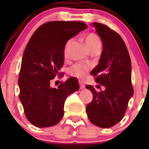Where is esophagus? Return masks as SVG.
<instances>
[{
	"label": "esophagus",
	"mask_w": 149,
	"mask_h": 149,
	"mask_svg": "<svg viewBox=\"0 0 149 149\" xmlns=\"http://www.w3.org/2000/svg\"><path fill=\"white\" fill-rule=\"evenodd\" d=\"M79 84H80V88L81 89H84L85 88V85L83 84V82L81 81H79Z\"/></svg>",
	"instance_id": "34e87169"
}]
</instances>
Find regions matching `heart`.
Listing matches in <instances>:
<instances>
[{"instance_id":"heart-1","label":"heart","mask_w":149,"mask_h":149,"mask_svg":"<svg viewBox=\"0 0 149 149\" xmlns=\"http://www.w3.org/2000/svg\"><path fill=\"white\" fill-rule=\"evenodd\" d=\"M84 39L86 45L87 47L89 49L90 52L101 48V40H100V37L94 33H88V34H86L84 36ZM72 42H73V40H71V39L68 40L66 42L65 46H64L63 56L65 58H67L68 56L69 48H70ZM89 69V65H85V64L77 63L72 66L71 68L70 69V73L73 76H76L77 77L81 78V79H84L86 76Z\"/></svg>"}]
</instances>
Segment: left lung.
<instances>
[{
  "mask_svg": "<svg viewBox=\"0 0 149 149\" xmlns=\"http://www.w3.org/2000/svg\"><path fill=\"white\" fill-rule=\"evenodd\" d=\"M91 24L101 38L103 48L99 64L91 74L105 90L97 92L92 86H86L92 92L93 100L86 110L91 123L108 128L123 119L133 95L131 61L127 47L118 33L102 24Z\"/></svg>",
  "mask_w": 149,
  "mask_h": 149,
  "instance_id": "obj_1",
  "label": "left lung"
}]
</instances>
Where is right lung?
I'll list each match as a JSON object with an SVG mask.
<instances>
[{
	"instance_id": "obj_1",
	"label": "right lung",
	"mask_w": 149,
	"mask_h": 149,
	"mask_svg": "<svg viewBox=\"0 0 149 149\" xmlns=\"http://www.w3.org/2000/svg\"><path fill=\"white\" fill-rule=\"evenodd\" d=\"M87 28L81 22H47L37 29L24 52L19 76V100L26 118L38 127L58 124L64 115V103L69 94L79 89L74 77L50 86L64 62L66 42Z\"/></svg>"
}]
</instances>
